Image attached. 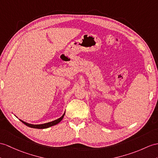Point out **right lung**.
<instances>
[{
    "label": "right lung",
    "instance_id": "obj_1",
    "mask_svg": "<svg viewBox=\"0 0 158 158\" xmlns=\"http://www.w3.org/2000/svg\"><path fill=\"white\" fill-rule=\"evenodd\" d=\"M64 114H65V113H64V114L61 116L60 118L56 119V120L55 121H53L52 122H49V123H44V124H40V125H33V124H29V123H26L23 121L21 120V119H19L23 123H24L25 125H27V127H31V128H35V129H46V128H48V127H50L52 126H53V125H57V123H59L62 120L64 117Z\"/></svg>",
    "mask_w": 158,
    "mask_h": 158
}]
</instances>
